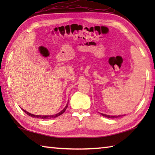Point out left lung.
<instances>
[{
    "mask_svg": "<svg viewBox=\"0 0 155 155\" xmlns=\"http://www.w3.org/2000/svg\"><path fill=\"white\" fill-rule=\"evenodd\" d=\"M103 116L105 117H107V118H118V117H120L122 116H123V115H118V116H110V115H107V114H104L103 113H101Z\"/></svg>",
    "mask_w": 155,
    "mask_h": 155,
    "instance_id": "left-lung-1",
    "label": "left lung"
}]
</instances>
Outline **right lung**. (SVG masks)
Listing matches in <instances>:
<instances>
[{
	"instance_id": "right-lung-1",
	"label": "right lung",
	"mask_w": 155,
	"mask_h": 155,
	"mask_svg": "<svg viewBox=\"0 0 155 155\" xmlns=\"http://www.w3.org/2000/svg\"><path fill=\"white\" fill-rule=\"evenodd\" d=\"M67 103V104L66 105V107L63 108V109H62L60 113H57V114H54V115H35V114H31V113H28V112H27L25 110H24V109H22V110L25 112V113H27L28 116H30V117H34V118H41V119H47V118H55V117H58V116H60V115H61L62 113H64V111L66 110V109H67V107H68V104Z\"/></svg>"
}]
</instances>
